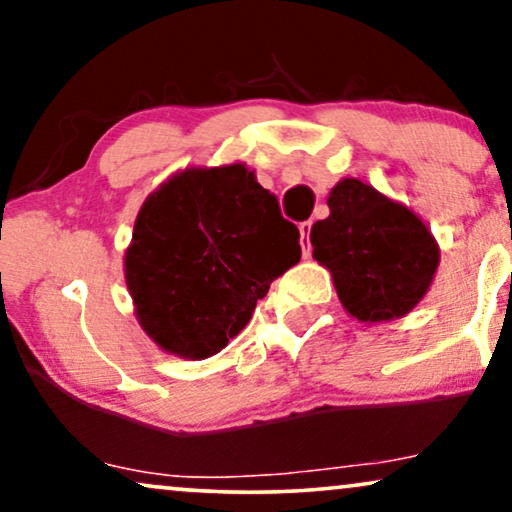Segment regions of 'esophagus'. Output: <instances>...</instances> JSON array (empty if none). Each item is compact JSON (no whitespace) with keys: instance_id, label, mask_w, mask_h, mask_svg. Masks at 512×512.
I'll return each mask as SVG.
<instances>
[{"instance_id":"1","label":"esophagus","mask_w":512,"mask_h":512,"mask_svg":"<svg viewBox=\"0 0 512 512\" xmlns=\"http://www.w3.org/2000/svg\"><path fill=\"white\" fill-rule=\"evenodd\" d=\"M311 227H313L311 222H302V224H299V234H302V238H299V241H302V252H304V257H309V255H311V241H309V236H311Z\"/></svg>"}]
</instances>
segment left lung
Returning <instances> with one entry per match:
<instances>
[{
	"label": "left lung",
	"mask_w": 512,
	"mask_h": 512,
	"mask_svg": "<svg viewBox=\"0 0 512 512\" xmlns=\"http://www.w3.org/2000/svg\"><path fill=\"white\" fill-rule=\"evenodd\" d=\"M330 215L311 227L313 260L360 323L403 318L426 297L440 264L431 229L403 203L344 177L327 196Z\"/></svg>",
	"instance_id": "obj_1"
}]
</instances>
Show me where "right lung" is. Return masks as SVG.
<instances>
[{
    "label": "right lung",
    "instance_id": "1",
    "mask_svg": "<svg viewBox=\"0 0 512 512\" xmlns=\"http://www.w3.org/2000/svg\"><path fill=\"white\" fill-rule=\"evenodd\" d=\"M302 257L299 229L245 163L185 168L142 203L124 276L135 318L173 356L220 353Z\"/></svg>",
    "mask_w": 512,
    "mask_h": 512
}]
</instances>
